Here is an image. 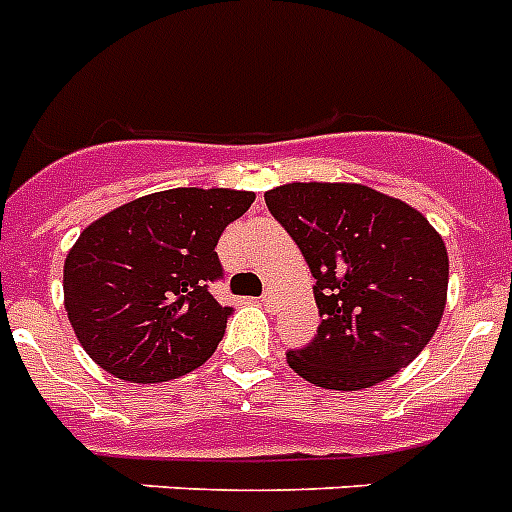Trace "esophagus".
I'll use <instances>...</instances> for the list:
<instances>
[{"instance_id": "obj_1", "label": "esophagus", "mask_w": 512, "mask_h": 512, "mask_svg": "<svg viewBox=\"0 0 512 512\" xmlns=\"http://www.w3.org/2000/svg\"><path fill=\"white\" fill-rule=\"evenodd\" d=\"M273 302H276V297H273V292H270V289H268V292H265L263 297H260V305L268 307V310H270V307H273Z\"/></svg>"}]
</instances>
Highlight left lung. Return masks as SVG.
I'll return each instance as SVG.
<instances>
[{"label": "left lung", "mask_w": 512, "mask_h": 512, "mask_svg": "<svg viewBox=\"0 0 512 512\" xmlns=\"http://www.w3.org/2000/svg\"><path fill=\"white\" fill-rule=\"evenodd\" d=\"M265 205L310 265L323 318L313 342L286 352L292 371L357 392L413 363L447 305L450 260L429 220L360 184L276 186Z\"/></svg>", "instance_id": "left-lung-1"}]
</instances>
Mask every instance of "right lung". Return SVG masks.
<instances>
[{
    "label": "right lung",
    "mask_w": 512,
    "mask_h": 512,
    "mask_svg": "<svg viewBox=\"0 0 512 512\" xmlns=\"http://www.w3.org/2000/svg\"><path fill=\"white\" fill-rule=\"evenodd\" d=\"M252 202V191L168 189L94 220L62 276L70 326L91 360L134 384L205 363L234 313L210 292L223 276L215 247Z\"/></svg>",
    "instance_id": "right-lung-1"
}]
</instances>
